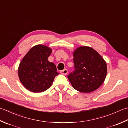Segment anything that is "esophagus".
Masks as SVG:
<instances>
[{
	"instance_id": "34e87169",
	"label": "esophagus",
	"mask_w": 128,
	"mask_h": 128,
	"mask_svg": "<svg viewBox=\"0 0 128 128\" xmlns=\"http://www.w3.org/2000/svg\"><path fill=\"white\" fill-rule=\"evenodd\" d=\"M67 73H68V70L67 69H64V70H62V71H61V74L64 75L67 74Z\"/></svg>"
}]
</instances>
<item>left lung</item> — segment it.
<instances>
[{
	"label": "left lung",
	"instance_id": "left-lung-1",
	"mask_svg": "<svg viewBox=\"0 0 128 128\" xmlns=\"http://www.w3.org/2000/svg\"><path fill=\"white\" fill-rule=\"evenodd\" d=\"M73 54L75 69L67 76L72 87L82 93L98 89L103 84L107 73L104 60L88 46L78 48Z\"/></svg>",
	"mask_w": 128,
	"mask_h": 128
}]
</instances>
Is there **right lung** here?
Here are the masks:
<instances>
[{"label":"right lung","instance_id":"obj_1","mask_svg":"<svg viewBox=\"0 0 128 128\" xmlns=\"http://www.w3.org/2000/svg\"><path fill=\"white\" fill-rule=\"evenodd\" d=\"M52 52L48 47L38 45L32 47L22 59L18 68V76L22 85L34 93L46 90L59 74L56 65L48 61Z\"/></svg>","mask_w":128,"mask_h":128}]
</instances>
